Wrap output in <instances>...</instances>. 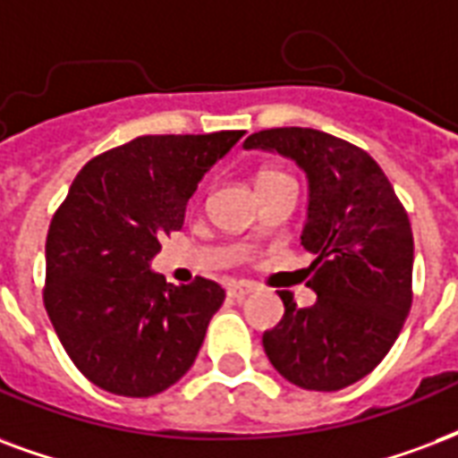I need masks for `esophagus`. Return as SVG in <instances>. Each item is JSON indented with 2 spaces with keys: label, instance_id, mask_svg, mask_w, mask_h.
Here are the masks:
<instances>
[{
  "label": "esophagus",
  "instance_id": "1",
  "mask_svg": "<svg viewBox=\"0 0 458 458\" xmlns=\"http://www.w3.org/2000/svg\"><path fill=\"white\" fill-rule=\"evenodd\" d=\"M255 291V286L252 284H233L228 289V296L230 298H235V301H242L245 296H250Z\"/></svg>",
  "mask_w": 458,
  "mask_h": 458
}]
</instances>
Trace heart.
<instances>
[{
  "instance_id": "heart-1",
  "label": "heart",
  "mask_w": 458,
  "mask_h": 458,
  "mask_svg": "<svg viewBox=\"0 0 458 458\" xmlns=\"http://www.w3.org/2000/svg\"><path fill=\"white\" fill-rule=\"evenodd\" d=\"M286 177V174H281V172H262L259 174V182H267V179H281Z\"/></svg>"
}]
</instances>
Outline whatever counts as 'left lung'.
Masks as SVG:
<instances>
[{
	"mask_svg": "<svg viewBox=\"0 0 458 458\" xmlns=\"http://www.w3.org/2000/svg\"><path fill=\"white\" fill-rule=\"evenodd\" d=\"M245 150L276 152L308 179L301 245L313 306L279 291L284 318L262 335L272 367L306 391L364 378L398 340L412 303V230L391 182L369 152L313 128L252 133Z\"/></svg>",
	"mask_w": 458,
	"mask_h": 458,
	"instance_id": "1",
	"label": "left lung"
}]
</instances>
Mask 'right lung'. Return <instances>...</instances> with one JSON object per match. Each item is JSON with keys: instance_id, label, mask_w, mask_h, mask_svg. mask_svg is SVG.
Here are the masks:
<instances>
[{"instance_id": "obj_1", "label": "right lung", "mask_w": 458, "mask_h": 458, "mask_svg": "<svg viewBox=\"0 0 458 458\" xmlns=\"http://www.w3.org/2000/svg\"><path fill=\"white\" fill-rule=\"evenodd\" d=\"M245 131L143 135L74 177L46 242V310L91 384L125 398L167 391L191 369L225 291L152 272L160 240L184 225L203 174Z\"/></svg>"}]
</instances>
